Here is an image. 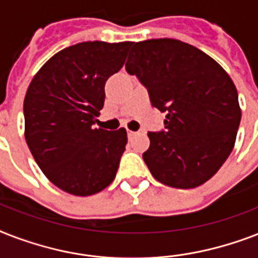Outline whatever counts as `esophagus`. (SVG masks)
Instances as JSON below:
<instances>
[{"label": "esophagus", "mask_w": 258, "mask_h": 258, "mask_svg": "<svg viewBox=\"0 0 258 258\" xmlns=\"http://www.w3.org/2000/svg\"><path fill=\"white\" fill-rule=\"evenodd\" d=\"M127 135H128V138L131 139L134 135H137V133H134V131H131V130H127Z\"/></svg>", "instance_id": "34e87169"}]
</instances>
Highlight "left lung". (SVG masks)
<instances>
[{
    "instance_id": "1",
    "label": "left lung",
    "mask_w": 258,
    "mask_h": 258,
    "mask_svg": "<svg viewBox=\"0 0 258 258\" xmlns=\"http://www.w3.org/2000/svg\"><path fill=\"white\" fill-rule=\"evenodd\" d=\"M125 70L166 112L165 131L149 133L143 159L170 187L204 184L224 165L241 121L238 93L226 71L196 46L174 38L133 44Z\"/></svg>"
}]
</instances>
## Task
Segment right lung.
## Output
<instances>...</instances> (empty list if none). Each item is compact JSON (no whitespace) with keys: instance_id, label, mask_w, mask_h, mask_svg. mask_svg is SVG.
<instances>
[{"instance_id":"add662e5","label":"right lung","mask_w":258,"mask_h":258,"mask_svg":"<svg viewBox=\"0 0 258 258\" xmlns=\"http://www.w3.org/2000/svg\"><path fill=\"white\" fill-rule=\"evenodd\" d=\"M131 41H87L52 56L24 100L25 141L45 176L62 191L87 197L116 175L127 131L95 128L107 79L125 61Z\"/></svg>"}]
</instances>
